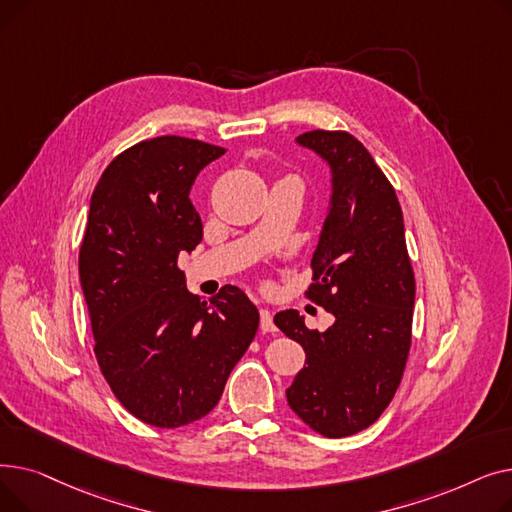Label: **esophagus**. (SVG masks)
<instances>
[{
	"label": "esophagus",
	"instance_id": "obj_1",
	"mask_svg": "<svg viewBox=\"0 0 512 512\" xmlns=\"http://www.w3.org/2000/svg\"><path fill=\"white\" fill-rule=\"evenodd\" d=\"M259 317H261V332H276V326H274V319H272V313L267 309H261L259 311Z\"/></svg>",
	"mask_w": 512,
	"mask_h": 512
}]
</instances>
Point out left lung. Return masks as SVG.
<instances>
[{"label":"left lung","mask_w":512,"mask_h":512,"mask_svg":"<svg viewBox=\"0 0 512 512\" xmlns=\"http://www.w3.org/2000/svg\"><path fill=\"white\" fill-rule=\"evenodd\" d=\"M297 143L328 161L330 211L311 259L307 299L334 315L326 332L299 311L274 324L305 348V367L286 390L290 409L326 438L353 436L378 421L405 373L415 274L394 186L371 153L344 130H311Z\"/></svg>","instance_id":"obj_1"}]
</instances>
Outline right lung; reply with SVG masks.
<instances>
[{
	"instance_id": "right-lung-1",
	"label": "right lung",
	"mask_w": 512,
	"mask_h": 512,
	"mask_svg": "<svg viewBox=\"0 0 512 512\" xmlns=\"http://www.w3.org/2000/svg\"><path fill=\"white\" fill-rule=\"evenodd\" d=\"M224 153L172 134L141 141L112 159L91 197L78 274L93 351L122 407L155 427L193 423L218 405L259 328L240 288L203 301L178 267L203 238L191 186Z\"/></svg>"
}]
</instances>
